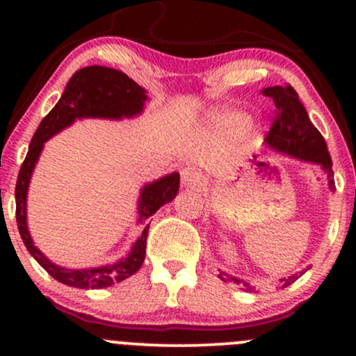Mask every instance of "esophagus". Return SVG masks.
<instances>
[{
	"mask_svg": "<svg viewBox=\"0 0 356 356\" xmlns=\"http://www.w3.org/2000/svg\"><path fill=\"white\" fill-rule=\"evenodd\" d=\"M181 179H182V186L191 187V189L199 187L202 184V175L199 174L194 167H186V169H182Z\"/></svg>",
	"mask_w": 356,
	"mask_h": 356,
	"instance_id": "34e87169",
	"label": "esophagus"
}]
</instances>
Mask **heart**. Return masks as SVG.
Instances as JSON below:
<instances>
[{
	"mask_svg": "<svg viewBox=\"0 0 356 356\" xmlns=\"http://www.w3.org/2000/svg\"><path fill=\"white\" fill-rule=\"evenodd\" d=\"M219 124L222 125H232V127H238V125H243L244 124V117L239 115V113H224V115H220L219 118Z\"/></svg>",
	"mask_w": 356,
	"mask_h": 356,
	"instance_id": "b5f03b06",
	"label": "heart"
}]
</instances>
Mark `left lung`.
<instances>
[{
  "instance_id": "obj_1",
  "label": "left lung",
  "mask_w": 356,
  "mask_h": 356,
  "mask_svg": "<svg viewBox=\"0 0 356 356\" xmlns=\"http://www.w3.org/2000/svg\"><path fill=\"white\" fill-rule=\"evenodd\" d=\"M263 95L271 97L276 105V113L273 118L271 130L266 137V144L277 152L288 154L305 162L320 164L321 169L328 174L330 189L334 191L333 164L328 154V147H326L325 138L318 132L316 127L309 120L296 90L291 85H286V87L276 85V87L264 88ZM301 275H305V271H301L300 275L283 277V280H280V286L286 288V286L295 283ZM219 277L222 281H232V283L243 286L241 289H246V291L252 289V286L244 280H238V277L227 275L224 271H219Z\"/></svg>"
}]
</instances>
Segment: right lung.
Segmentation results:
<instances>
[{"label": "right lung", "mask_w": 356, "mask_h": 356, "mask_svg": "<svg viewBox=\"0 0 356 356\" xmlns=\"http://www.w3.org/2000/svg\"><path fill=\"white\" fill-rule=\"evenodd\" d=\"M147 92L140 85L136 83L125 73L113 70L108 67L81 68L72 76L70 81L61 93L58 104L51 108V112L40 122L31 144L28 147V154L19 169L18 181H16V222H18L19 234L30 254L38 261L48 275L55 277L60 283L81 289H100L107 286L117 284L127 280L140 269L145 259L147 232H149V218L155 214L162 206L170 202L177 195L181 175L172 172L165 177L150 184H145L138 199V219L137 222L144 224V231L138 236L129 256L122 257L113 264L90 269H67L51 263L47 256L33 244L30 231L26 226V195L30 186L31 174L38 162L43 144L60 130L70 127L76 118H129L136 117L144 110Z\"/></svg>", "instance_id": "1"}]
</instances>
